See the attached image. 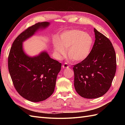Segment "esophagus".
Instances as JSON below:
<instances>
[{"label":"esophagus","mask_w":125,"mask_h":125,"mask_svg":"<svg viewBox=\"0 0 125 125\" xmlns=\"http://www.w3.org/2000/svg\"><path fill=\"white\" fill-rule=\"evenodd\" d=\"M69 67V65H68V63H67V62H65L63 63V65H62V68H68Z\"/></svg>","instance_id":"1"}]
</instances>
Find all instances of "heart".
<instances>
[{
	"label": "heart",
	"mask_w": 125,
	"mask_h": 125,
	"mask_svg": "<svg viewBox=\"0 0 125 125\" xmlns=\"http://www.w3.org/2000/svg\"><path fill=\"white\" fill-rule=\"evenodd\" d=\"M94 44L93 37L90 34L79 29H73L62 33L58 40L55 41L54 51L59 57L67 55L73 62H80L89 56Z\"/></svg>",
	"instance_id": "1"
}]
</instances>
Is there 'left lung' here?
I'll list each match as a JSON object with an SVG mask.
<instances>
[{
    "label": "left lung",
    "mask_w": 125,
    "mask_h": 125,
    "mask_svg": "<svg viewBox=\"0 0 125 125\" xmlns=\"http://www.w3.org/2000/svg\"><path fill=\"white\" fill-rule=\"evenodd\" d=\"M95 40L89 56L73 66L76 92L86 99L103 96L110 88L116 70L114 47L107 37L94 29Z\"/></svg>",
    "instance_id": "1"
}]
</instances>
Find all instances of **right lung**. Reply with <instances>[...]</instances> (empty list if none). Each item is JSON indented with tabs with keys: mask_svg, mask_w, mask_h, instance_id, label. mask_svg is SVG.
Wrapping results in <instances>:
<instances>
[{
	"mask_svg": "<svg viewBox=\"0 0 125 125\" xmlns=\"http://www.w3.org/2000/svg\"><path fill=\"white\" fill-rule=\"evenodd\" d=\"M49 25L48 22H39L26 29L14 41L8 56V69L15 89L21 96L33 102L43 101L53 93L62 63L46 52L33 57L28 56L22 42Z\"/></svg>",
	"mask_w": 125,
	"mask_h": 125,
	"instance_id": "add662e5",
	"label": "right lung"
}]
</instances>
